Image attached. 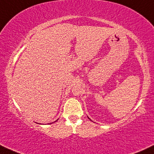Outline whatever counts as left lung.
<instances>
[{
  "label": "left lung",
  "mask_w": 154,
  "mask_h": 154,
  "mask_svg": "<svg viewBox=\"0 0 154 154\" xmlns=\"http://www.w3.org/2000/svg\"><path fill=\"white\" fill-rule=\"evenodd\" d=\"M88 119H89V118H88Z\"/></svg>",
  "instance_id": "obj_1"
}]
</instances>
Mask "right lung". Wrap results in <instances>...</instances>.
<instances>
[{"label": "right lung", "instance_id": "1", "mask_svg": "<svg viewBox=\"0 0 154 154\" xmlns=\"http://www.w3.org/2000/svg\"><path fill=\"white\" fill-rule=\"evenodd\" d=\"M57 120H58V119H57ZM56 121H54V122H56ZM50 124H51V123H50Z\"/></svg>", "mask_w": 154, "mask_h": 154}]
</instances>
